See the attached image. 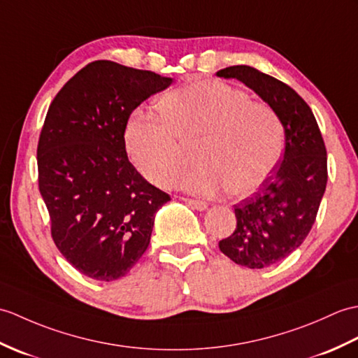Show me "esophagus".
<instances>
[{
  "label": "esophagus",
  "instance_id": "34e87169",
  "mask_svg": "<svg viewBox=\"0 0 358 358\" xmlns=\"http://www.w3.org/2000/svg\"><path fill=\"white\" fill-rule=\"evenodd\" d=\"M182 201H184L187 205H189L192 206V208H194V210H199V211H203V210H206V202H203V201H196V199H189V197H182Z\"/></svg>",
  "mask_w": 358,
  "mask_h": 358
}]
</instances>
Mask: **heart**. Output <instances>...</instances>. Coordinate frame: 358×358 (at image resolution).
<instances>
[{
	"mask_svg": "<svg viewBox=\"0 0 358 358\" xmlns=\"http://www.w3.org/2000/svg\"><path fill=\"white\" fill-rule=\"evenodd\" d=\"M161 115L134 110L125 127L131 162L156 185H170L185 164V147L196 161L180 184L188 192L251 196L271 178L283 152V125L264 102L220 81H196L165 93Z\"/></svg>",
	"mask_w": 358,
	"mask_h": 358,
	"instance_id": "obj_1",
	"label": "heart"
}]
</instances>
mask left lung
Here are the masks:
<instances>
[{
    "instance_id": "obj_1",
    "label": "left lung",
    "mask_w": 358,
    "mask_h": 358,
    "mask_svg": "<svg viewBox=\"0 0 358 358\" xmlns=\"http://www.w3.org/2000/svg\"><path fill=\"white\" fill-rule=\"evenodd\" d=\"M256 92L279 115L285 129L280 164L260 192L234 205V233L219 242L234 264L266 268L303 243L328 182L327 147L311 108L289 85L250 66L219 70Z\"/></svg>"
}]
</instances>
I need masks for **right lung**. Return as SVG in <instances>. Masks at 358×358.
Masks as SVG:
<instances>
[{
  "label": "right lung",
  "instance_id": "right-lung-1",
  "mask_svg": "<svg viewBox=\"0 0 358 358\" xmlns=\"http://www.w3.org/2000/svg\"><path fill=\"white\" fill-rule=\"evenodd\" d=\"M171 78L94 61L69 79L39 134L38 187L52 239L69 264L94 280L121 279L152 237L170 196L141 176L125 152L131 112Z\"/></svg>",
  "mask_w": 358,
  "mask_h": 358
}]
</instances>
